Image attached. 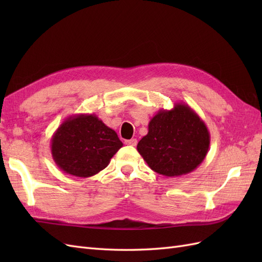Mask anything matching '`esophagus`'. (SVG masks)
<instances>
[{
  "label": "esophagus",
  "mask_w": 262,
  "mask_h": 262,
  "mask_svg": "<svg viewBox=\"0 0 262 262\" xmlns=\"http://www.w3.org/2000/svg\"><path fill=\"white\" fill-rule=\"evenodd\" d=\"M125 144H126V145H131V146H136V145L138 144V140H137V139L128 140V141H125Z\"/></svg>",
  "instance_id": "obj_1"
}]
</instances>
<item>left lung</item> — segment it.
<instances>
[{"instance_id": "left-lung-1", "label": "left lung", "mask_w": 262, "mask_h": 262, "mask_svg": "<svg viewBox=\"0 0 262 262\" xmlns=\"http://www.w3.org/2000/svg\"><path fill=\"white\" fill-rule=\"evenodd\" d=\"M210 132L204 121L185 102L160 109L148 122V132L137 149L157 173L177 177L193 171L209 152Z\"/></svg>"}]
</instances>
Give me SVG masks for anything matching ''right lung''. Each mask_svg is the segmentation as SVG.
I'll use <instances>...</instances> for the list:
<instances>
[{"instance_id": "add662e5", "label": "right lung", "mask_w": 262, "mask_h": 262, "mask_svg": "<svg viewBox=\"0 0 262 262\" xmlns=\"http://www.w3.org/2000/svg\"><path fill=\"white\" fill-rule=\"evenodd\" d=\"M115 130L95 114L68 117L51 138V154L58 167L69 175L87 178L105 169L122 147Z\"/></svg>"}]
</instances>
